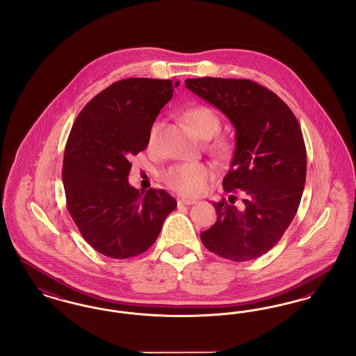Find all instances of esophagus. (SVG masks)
<instances>
[{
  "label": "esophagus",
  "mask_w": 356,
  "mask_h": 356,
  "mask_svg": "<svg viewBox=\"0 0 356 356\" xmlns=\"http://www.w3.org/2000/svg\"><path fill=\"white\" fill-rule=\"evenodd\" d=\"M179 205H192V204H196V200H189V199H180L177 202Z\"/></svg>",
  "instance_id": "esophagus-1"
}]
</instances>
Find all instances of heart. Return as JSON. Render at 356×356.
I'll use <instances>...</instances> for the list:
<instances>
[{"instance_id":"obj_1","label":"heart","mask_w":356,"mask_h":356,"mask_svg":"<svg viewBox=\"0 0 356 356\" xmlns=\"http://www.w3.org/2000/svg\"><path fill=\"white\" fill-rule=\"evenodd\" d=\"M183 119L196 135L202 138H208L205 148L213 157L220 161H225L231 157L234 152V141L228 136L218 134L220 131V118L212 108L205 105L191 106L184 111ZM160 128V122L154 121L148 134L149 147L156 145ZM213 176L215 170L209 163L197 161L173 165L164 172L163 177L170 189L183 196L196 197L203 195Z\"/></svg>"}]
</instances>
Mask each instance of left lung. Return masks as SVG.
Instances as JSON below:
<instances>
[{
  "mask_svg": "<svg viewBox=\"0 0 356 356\" xmlns=\"http://www.w3.org/2000/svg\"><path fill=\"white\" fill-rule=\"evenodd\" d=\"M186 86L229 119L236 148L222 188L229 203H213L218 220L200 234L207 250L234 261L267 254L293 220L305 191L307 153L287 104L245 79H188ZM243 195L234 205L236 189Z\"/></svg>",
  "mask_w": 356,
  "mask_h": 356,
  "instance_id": "obj_1",
  "label": "left lung"
}]
</instances>
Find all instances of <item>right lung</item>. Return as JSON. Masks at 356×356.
<instances>
[{
  "mask_svg": "<svg viewBox=\"0 0 356 356\" xmlns=\"http://www.w3.org/2000/svg\"><path fill=\"white\" fill-rule=\"evenodd\" d=\"M177 85L120 80L88 102L72 127L63 164L67 207L86 243L108 257L145 252L177 207L164 189L143 195L128 181L131 159L148 147L149 129Z\"/></svg>",
  "mask_w": 356,
  "mask_h": 356,
  "instance_id": "1",
  "label": "right lung"
}]
</instances>
